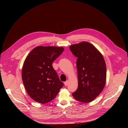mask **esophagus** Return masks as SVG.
<instances>
[{
    "label": "esophagus",
    "instance_id": "esophagus-1",
    "mask_svg": "<svg viewBox=\"0 0 128 128\" xmlns=\"http://www.w3.org/2000/svg\"><path fill=\"white\" fill-rule=\"evenodd\" d=\"M68 80H67V81H66V82H64V85H65V86H68Z\"/></svg>",
    "mask_w": 128,
    "mask_h": 128
}]
</instances>
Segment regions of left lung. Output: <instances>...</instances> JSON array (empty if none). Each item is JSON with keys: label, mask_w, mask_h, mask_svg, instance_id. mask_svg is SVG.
Wrapping results in <instances>:
<instances>
[{"label": "left lung", "mask_w": 128, "mask_h": 128, "mask_svg": "<svg viewBox=\"0 0 128 128\" xmlns=\"http://www.w3.org/2000/svg\"><path fill=\"white\" fill-rule=\"evenodd\" d=\"M77 59L78 88L72 93L78 101L89 103L103 91L106 83V66L101 53L89 42H82L70 46Z\"/></svg>", "instance_id": "8db88e82"}]
</instances>
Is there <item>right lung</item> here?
<instances>
[{
  "label": "right lung",
  "mask_w": 128,
  "mask_h": 128,
  "mask_svg": "<svg viewBox=\"0 0 128 128\" xmlns=\"http://www.w3.org/2000/svg\"><path fill=\"white\" fill-rule=\"evenodd\" d=\"M63 51V47L38 46L25 58L22 78L28 95L35 101L41 104L51 101L63 87L52 64Z\"/></svg>",
  "instance_id": "right-lung-1"
}]
</instances>
